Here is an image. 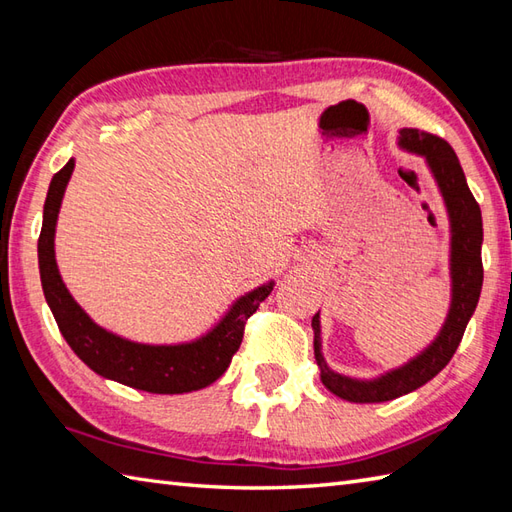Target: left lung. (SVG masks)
Returning <instances> with one entry per match:
<instances>
[{
	"label": "left lung",
	"instance_id": "obj_1",
	"mask_svg": "<svg viewBox=\"0 0 512 512\" xmlns=\"http://www.w3.org/2000/svg\"><path fill=\"white\" fill-rule=\"evenodd\" d=\"M398 147L407 154L420 156L427 165L433 182L442 195L444 211L449 220V277H451V301L442 328L433 341L411 356L407 363L378 374L374 378H354L334 372L323 356L321 341V314L312 317L314 330V358L321 369V383L334 396L350 402H385L409 391L440 374L451 356L458 350L477 308L482 292V211L466 184V176L455 151L447 140L420 129H400Z\"/></svg>",
	"mask_w": 512,
	"mask_h": 512
}]
</instances>
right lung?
Masks as SVG:
<instances>
[{
    "label": "right lung",
    "mask_w": 512,
    "mask_h": 512,
    "mask_svg": "<svg viewBox=\"0 0 512 512\" xmlns=\"http://www.w3.org/2000/svg\"><path fill=\"white\" fill-rule=\"evenodd\" d=\"M72 171L74 158L59 173H54L43 204V224L37 244L41 288L63 339L92 372L127 387L149 394H187L209 387L231 365L233 354L242 345L248 317L270 295L275 281L270 279L244 292L209 330L191 341L138 343L105 330L74 301L68 286L63 284L54 255L57 220Z\"/></svg>",
    "instance_id": "1"
}]
</instances>
